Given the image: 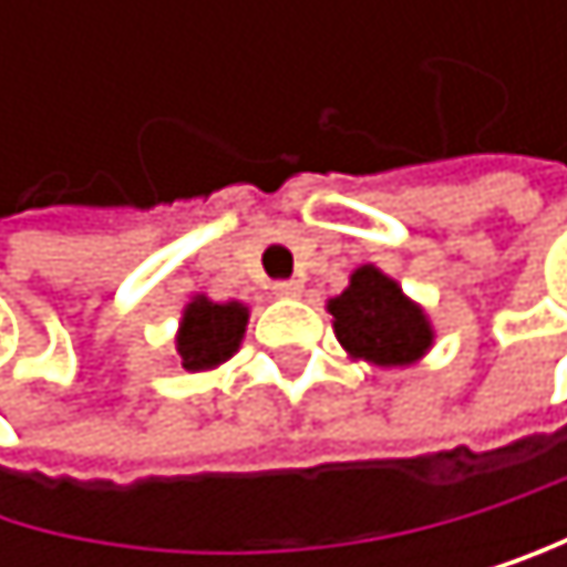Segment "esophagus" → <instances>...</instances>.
<instances>
[{"label":"esophagus","mask_w":567,"mask_h":567,"mask_svg":"<svg viewBox=\"0 0 567 567\" xmlns=\"http://www.w3.org/2000/svg\"><path fill=\"white\" fill-rule=\"evenodd\" d=\"M271 292H275L278 299H299V296H302V281H275Z\"/></svg>","instance_id":"34e87169"}]
</instances>
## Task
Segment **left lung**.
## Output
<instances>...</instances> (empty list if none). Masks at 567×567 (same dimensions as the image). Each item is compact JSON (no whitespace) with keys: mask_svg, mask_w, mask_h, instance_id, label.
<instances>
[{"mask_svg":"<svg viewBox=\"0 0 567 567\" xmlns=\"http://www.w3.org/2000/svg\"><path fill=\"white\" fill-rule=\"evenodd\" d=\"M326 312L347 357L370 367H411L435 343L429 312L378 265L353 268L350 286L326 299Z\"/></svg>","mask_w":567,"mask_h":567,"instance_id":"obj_1","label":"left lung"}]
</instances>
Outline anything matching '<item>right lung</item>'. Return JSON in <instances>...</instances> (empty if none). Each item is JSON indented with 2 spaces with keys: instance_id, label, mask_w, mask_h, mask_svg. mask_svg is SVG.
Segmentation results:
<instances>
[{
  "instance_id": "right-lung-1",
  "label": "right lung",
  "mask_w": 567,
  "mask_h": 567,
  "mask_svg": "<svg viewBox=\"0 0 567 567\" xmlns=\"http://www.w3.org/2000/svg\"><path fill=\"white\" fill-rule=\"evenodd\" d=\"M251 309L245 302H214L207 296H193L183 306L176 330V363L189 374L214 370L241 350Z\"/></svg>"
}]
</instances>
